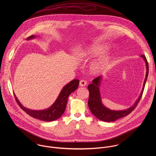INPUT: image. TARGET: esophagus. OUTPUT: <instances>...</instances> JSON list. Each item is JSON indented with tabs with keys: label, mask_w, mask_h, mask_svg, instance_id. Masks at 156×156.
<instances>
[{
	"label": "esophagus",
	"mask_w": 156,
	"mask_h": 156,
	"mask_svg": "<svg viewBox=\"0 0 156 156\" xmlns=\"http://www.w3.org/2000/svg\"><path fill=\"white\" fill-rule=\"evenodd\" d=\"M87 82L86 80H83V79L80 80L79 85H80V87H85V86L87 85Z\"/></svg>",
	"instance_id": "1"
}]
</instances>
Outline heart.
<instances>
[{"mask_svg":"<svg viewBox=\"0 0 156 156\" xmlns=\"http://www.w3.org/2000/svg\"><path fill=\"white\" fill-rule=\"evenodd\" d=\"M107 47L103 45H93L90 47L86 53L89 56H95L100 55L106 51ZM113 60V56L111 55H104L101 56L96 62H95L92 67L91 70L94 74H99L111 67Z\"/></svg>","mask_w":156,"mask_h":156,"instance_id":"obj_1","label":"heart"}]
</instances>
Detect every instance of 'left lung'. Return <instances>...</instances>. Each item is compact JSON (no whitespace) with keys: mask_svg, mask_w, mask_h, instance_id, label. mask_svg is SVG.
<instances>
[{"mask_svg":"<svg viewBox=\"0 0 156 156\" xmlns=\"http://www.w3.org/2000/svg\"><path fill=\"white\" fill-rule=\"evenodd\" d=\"M141 57H142L145 60L146 63V67H147V74H146V77L144 80L143 88L141 92L140 95L139 96V98L137 99L135 104L133 106L130 107L127 110L121 111H112L103 106V105L101 103L100 90L98 88L100 85V80H101V76H98L92 80V83L88 85V89L89 92V100H88V106L92 113L94 116H95V117H97L98 119L106 122L114 121L122 117L128 115L136 108L138 103L139 102L142 96L145 83L148 75V63L147 60V58L144 55H142Z\"/></svg>","mask_w":156,"mask_h":156,"instance_id":"obj_1","label":"left lung"}]
</instances>
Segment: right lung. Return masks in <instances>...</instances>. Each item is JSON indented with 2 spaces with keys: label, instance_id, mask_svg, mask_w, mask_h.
<instances>
[{
  "label": "right lung",
  "instance_id": "add662e5",
  "mask_svg": "<svg viewBox=\"0 0 156 156\" xmlns=\"http://www.w3.org/2000/svg\"><path fill=\"white\" fill-rule=\"evenodd\" d=\"M34 38H35V36L31 35L27 39H31ZM79 84V80L77 79H74L71 81L64 87L54 104L50 108L43 111H32L24 108L19 102L15 94L14 95L16 101L19 106L23 111L25 112L29 116L44 121H52L59 118L64 113L67 106L68 97L78 88Z\"/></svg>",
  "mask_w": 156,
  "mask_h": 156
}]
</instances>
